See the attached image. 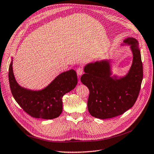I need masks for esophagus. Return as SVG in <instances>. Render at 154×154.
<instances>
[{"label": "esophagus", "mask_w": 154, "mask_h": 154, "mask_svg": "<svg viewBox=\"0 0 154 154\" xmlns=\"http://www.w3.org/2000/svg\"><path fill=\"white\" fill-rule=\"evenodd\" d=\"M77 75H79V76L82 75L84 73L83 69L82 68H78L77 70Z\"/></svg>", "instance_id": "obj_1"}]
</instances>
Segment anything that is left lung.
I'll list each match as a JSON object with an SVG mask.
<instances>
[{"mask_svg": "<svg viewBox=\"0 0 154 154\" xmlns=\"http://www.w3.org/2000/svg\"><path fill=\"white\" fill-rule=\"evenodd\" d=\"M123 42L130 46L133 54L131 66L125 76H111L108 60L89 63L84 66L85 73L81 81L89 89L88 110L95 118L104 119L121 115L134 105L138 96L143 79L138 42L129 37Z\"/></svg>", "mask_w": 154, "mask_h": 154, "instance_id": "obj_1", "label": "left lung"}]
</instances>
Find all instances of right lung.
<instances>
[{
	"mask_svg": "<svg viewBox=\"0 0 154 154\" xmlns=\"http://www.w3.org/2000/svg\"><path fill=\"white\" fill-rule=\"evenodd\" d=\"M9 81L13 97L26 113L33 118L51 119L61 115L62 97L75 88L77 76L76 72L71 69L61 73L42 90L28 89L19 85L16 81L12 59L9 69Z\"/></svg>",
	"mask_w": 154,
	"mask_h": 154,
	"instance_id": "add662e5",
	"label": "right lung"
}]
</instances>
